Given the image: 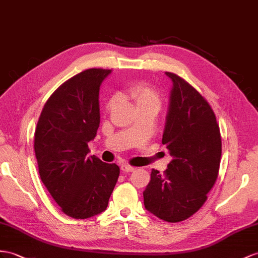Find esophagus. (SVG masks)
<instances>
[{"label":"esophagus","instance_id":"34e87169","mask_svg":"<svg viewBox=\"0 0 258 258\" xmlns=\"http://www.w3.org/2000/svg\"><path fill=\"white\" fill-rule=\"evenodd\" d=\"M121 170L124 171V172H132V171L135 170V167H132L130 164H122Z\"/></svg>","mask_w":258,"mask_h":258}]
</instances>
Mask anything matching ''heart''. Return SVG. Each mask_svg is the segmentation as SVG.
Returning <instances> with one entry per match:
<instances>
[{
    "label": "heart",
    "instance_id": "obj_1",
    "mask_svg": "<svg viewBox=\"0 0 258 258\" xmlns=\"http://www.w3.org/2000/svg\"><path fill=\"white\" fill-rule=\"evenodd\" d=\"M128 96L135 102L137 108L154 107L159 109L161 105V92L145 82H137L128 88ZM115 103V99L110 98L105 104V111L110 112Z\"/></svg>",
    "mask_w": 258,
    "mask_h": 258
}]
</instances>
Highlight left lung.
<instances>
[{
    "label": "left lung",
    "instance_id": "left-lung-1",
    "mask_svg": "<svg viewBox=\"0 0 258 258\" xmlns=\"http://www.w3.org/2000/svg\"><path fill=\"white\" fill-rule=\"evenodd\" d=\"M162 144L173 157L161 174L153 169L144 190L145 208L168 222H180L207 201L219 173L221 136L214 110L192 85L174 73Z\"/></svg>",
    "mask_w": 258,
    "mask_h": 258
}]
</instances>
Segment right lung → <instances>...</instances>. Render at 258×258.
<instances>
[{
  "label": "right lung",
  "mask_w": 258,
  "mask_h": 258,
  "mask_svg": "<svg viewBox=\"0 0 258 258\" xmlns=\"http://www.w3.org/2000/svg\"><path fill=\"white\" fill-rule=\"evenodd\" d=\"M111 70L89 69L63 83L43 105L35 131L39 174L61 210L75 219L102 213L120 168L88 156L100 123L99 88Z\"/></svg>",
  "instance_id": "add662e5"
}]
</instances>
